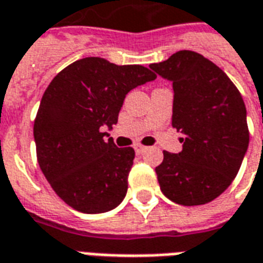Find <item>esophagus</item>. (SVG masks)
<instances>
[{"instance_id": "obj_1", "label": "esophagus", "mask_w": 263, "mask_h": 263, "mask_svg": "<svg viewBox=\"0 0 263 263\" xmlns=\"http://www.w3.org/2000/svg\"><path fill=\"white\" fill-rule=\"evenodd\" d=\"M134 149H135V152H137V155H141V153H143V152L146 151L147 147L143 146V145H139V143H138V145H135V146H134Z\"/></svg>"}]
</instances>
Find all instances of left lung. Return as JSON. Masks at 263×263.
I'll use <instances>...</instances> for the list:
<instances>
[{
  "mask_svg": "<svg viewBox=\"0 0 263 263\" xmlns=\"http://www.w3.org/2000/svg\"><path fill=\"white\" fill-rule=\"evenodd\" d=\"M151 69L173 82L171 124L184 135L182 151H164L156 167L161 192L178 205H205L229 188L246 156L244 100L230 78L195 51L176 52Z\"/></svg>",
  "mask_w": 263,
  "mask_h": 263,
  "instance_id": "left-lung-1",
  "label": "left lung"
}]
</instances>
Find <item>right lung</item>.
<instances>
[{"label":"right lung","mask_w":263,"mask_h":263,"mask_svg":"<svg viewBox=\"0 0 263 263\" xmlns=\"http://www.w3.org/2000/svg\"><path fill=\"white\" fill-rule=\"evenodd\" d=\"M156 75L104 58L72 62L43 95L33 135L39 166L62 201L82 213H104L125 198L132 147H117L104 128L118 121L124 99Z\"/></svg>","instance_id":"obj_1"}]
</instances>
